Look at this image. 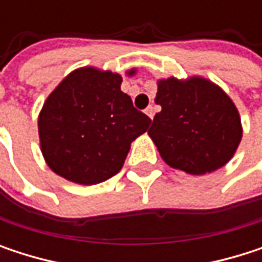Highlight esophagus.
<instances>
[{"instance_id": "1", "label": "esophagus", "mask_w": 262, "mask_h": 262, "mask_svg": "<svg viewBox=\"0 0 262 262\" xmlns=\"http://www.w3.org/2000/svg\"><path fill=\"white\" fill-rule=\"evenodd\" d=\"M145 114L148 115V118H151V120H153V117H155V107H153V106L150 104V106H148V107L145 109Z\"/></svg>"}]
</instances>
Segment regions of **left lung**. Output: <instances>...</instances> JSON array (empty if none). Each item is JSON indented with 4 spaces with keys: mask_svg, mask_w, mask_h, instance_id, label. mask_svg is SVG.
Listing matches in <instances>:
<instances>
[{
    "mask_svg": "<svg viewBox=\"0 0 262 262\" xmlns=\"http://www.w3.org/2000/svg\"><path fill=\"white\" fill-rule=\"evenodd\" d=\"M148 135L162 159L188 174H205L226 165L241 141L243 129L234 101L203 77L158 81Z\"/></svg>",
    "mask_w": 262,
    "mask_h": 262,
    "instance_id": "1",
    "label": "left lung"
}]
</instances>
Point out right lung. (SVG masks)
I'll return each instance as SVG.
<instances>
[{"label": "right lung", "mask_w": 262, "mask_h": 262, "mask_svg": "<svg viewBox=\"0 0 262 262\" xmlns=\"http://www.w3.org/2000/svg\"><path fill=\"white\" fill-rule=\"evenodd\" d=\"M121 81L117 73L84 67L68 74L48 95L37 127L42 155L56 174L95 185L121 170L132 141L151 123L133 107Z\"/></svg>", "instance_id": "obj_1"}]
</instances>
